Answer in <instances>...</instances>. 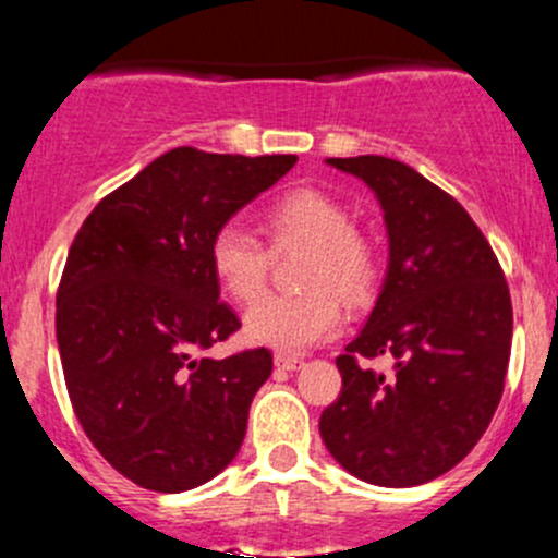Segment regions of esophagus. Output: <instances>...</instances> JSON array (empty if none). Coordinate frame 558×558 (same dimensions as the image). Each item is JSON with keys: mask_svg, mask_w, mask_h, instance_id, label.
Instances as JSON below:
<instances>
[{"mask_svg": "<svg viewBox=\"0 0 558 558\" xmlns=\"http://www.w3.org/2000/svg\"><path fill=\"white\" fill-rule=\"evenodd\" d=\"M275 367L286 369V373H294V369L302 367V359L286 356V353H278V356H275Z\"/></svg>", "mask_w": 558, "mask_h": 558, "instance_id": "obj_1", "label": "esophagus"}]
</instances>
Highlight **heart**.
Listing matches in <instances>:
<instances>
[{
	"label": "heart",
	"instance_id": "b5f03b06",
	"mask_svg": "<svg viewBox=\"0 0 558 558\" xmlns=\"http://www.w3.org/2000/svg\"><path fill=\"white\" fill-rule=\"evenodd\" d=\"M264 229L275 247L307 245L300 264V294H269L245 313L243 329L253 345L296 353L340 331V300L362 302L378 278L369 240L356 232L345 207L315 189L278 196L264 210ZM213 278L238 302H253L267 283L269 253L245 227L227 221L207 245ZM331 288L336 290L330 291Z\"/></svg>",
	"mask_w": 558,
	"mask_h": 558
}]
</instances>
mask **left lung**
I'll list each match as a JSON object with an SVG mask.
<instances>
[{
  "instance_id": "left-lung-1",
  "label": "left lung",
  "mask_w": 558,
  "mask_h": 558,
  "mask_svg": "<svg viewBox=\"0 0 558 558\" xmlns=\"http://www.w3.org/2000/svg\"><path fill=\"white\" fill-rule=\"evenodd\" d=\"M326 165L378 196L388 269L367 324L337 359L342 391L320 413V440L359 481L421 486L475 448L502 399L508 283L470 213L413 167L386 156ZM359 355H391L392 375L362 371Z\"/></svg>"
}]
</instances>
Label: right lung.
Returning <instances> with one entry per match:
<instances>
[{
    "mask_svg": "<svg viewBox=\"0 0 558 558\" xmlns=\"http://www.w3.org/2000/svg\"><path fill=\"white\" fill-rule=\"evenodd\" d=\"M294 165L174 148L107 194L75 234L56 294L66 391L94 448L137 486L189 492L243 446L272 353L202 356L240 329L218 302L207 245Z\"/></svg>",
    "mask_w": 558,
    "mask_h": 558,
    "instance_id": "obj_1",
    "label": "right lung"
}]
</instances>
